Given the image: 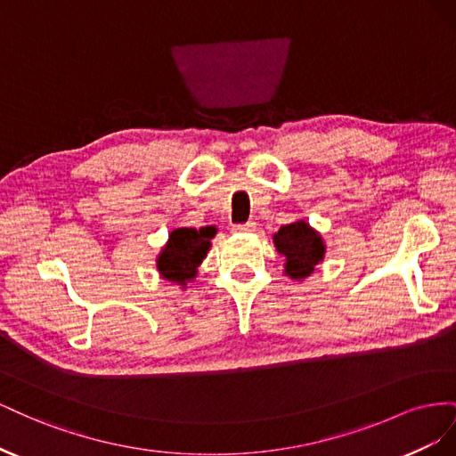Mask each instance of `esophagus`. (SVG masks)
I'll list each match as a JSON object with an SVG mask.
<instances>
[{
  "instance_id": "1",
  "label": "esophagus",
  "mask_w": 456,
  "mask_h": 456,
  "mask_svg": "<svg viewBox=\"0 0 456 456\" xmlns=\"http://www.w3.org/2000/svg\"><path fill=\"white\" fill-rule=\"evenodd\" d=\"M255 230V223L249 220V223H243V224H233V232L238 233H245V232H253Z\"/></svg>"
}]
</instances>
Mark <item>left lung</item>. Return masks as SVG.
Here are the masks:
<instances>
[{"instance_id": "1", "label": "left lung", "mask_w": 456, "mask_h": 456, "mask_svg": "<svg viewBox=\"0 0 456 456\" xmlns=\"http://www.w3.org/2000/svg\"><path fill=\"white\" fill-rule=\"evenodd\" d=\"M278 251L287 258L285 272L293 280H302L314 272L317 262L323 260L325 245L320 233L314 232L305 220L281 226L273 236Z\"/></svg>"}]
</instances>
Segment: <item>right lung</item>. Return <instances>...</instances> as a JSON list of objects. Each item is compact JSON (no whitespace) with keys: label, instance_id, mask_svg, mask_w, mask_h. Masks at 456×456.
Masks as SVG:
<instances>
[{"label":"right lung","instance_id":"obj_1","mask_svg":"<svg viewBox=\"0 0 456 456\" xmlns=\"http://www.w3.org/2000/svg\"><path fill=\"white\" fill-rule=\"evenodd\" d=\"M215 228L207 226L196 228H178L173 230L169 243L165 245L158 258V270L165 280L184 283L196 275V268L201 265L207 251H209Z\"/></svg>","mask_w":456,"mask_h":456}]
</instances>
